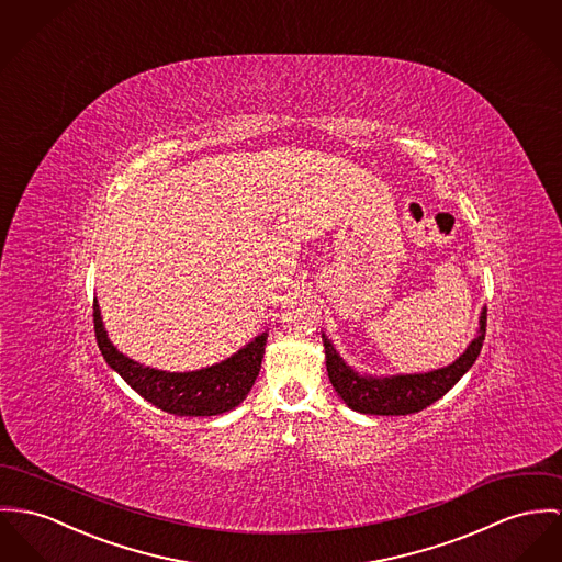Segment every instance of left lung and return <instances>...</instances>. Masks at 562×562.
Returning a JSON list of instances; mask_svg holds the SVG:
<instances>
[{
  "label": "left lung",
  "mask_w": 562,
  "mask_h": 562,
  "mask_svg": "<svg viewBox=\"0 0 562 562\" xmlns=\"http://www.w3.org/2000/svg\"><path fill=\"white\" fill-rule=\"evenodd\" d=\"M485 321L487 310H481L475 338L467 350L449 366L417 372V374H393V376H374L361 374L348 366L336 346L323 334L327 374L346 406L363 415H411L428 408L453 387L476 361L481 346L485 340Z\"/></svg>",
  "instance_id": "1"
}]
</instances>
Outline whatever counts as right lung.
I'll return each mask as SVG.
<instances>
[{"label": "right lung", "instance_id": "obj_1", "mask_svg": "<svg viewBox=\"0 0 562 562\" xmlns=\"http://www.w3.org/2000/svg\"><path fill=\"white\" fill-rule=\"evenodd\" d=\"M93 329L98 348L111 370L140 397L179 417H212L239 406L259 376L267 342V331H262L220 363L192 372H167L130 359L111 342L98 300H93Z\"/></svg>", "mask_w": 562, "mask_h": 562}]
</instances>
